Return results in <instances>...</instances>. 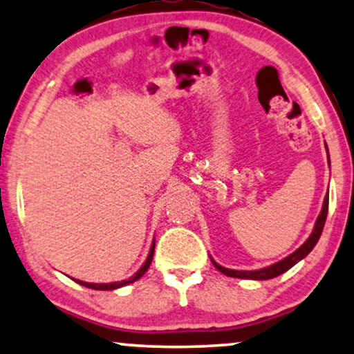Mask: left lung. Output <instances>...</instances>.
Instances as JSON below:
<instances>
[{
  "label": "left lung",
  "mask_w": 354,
  "mask_h": 354,
  "mask_svg": "<svg viewBox=\"0 0 354 354\" xmlns=\"http://www.w3.org/2000/svg\"><path fill=\"white\" fill-rule=\"evenodd\" d=\"M328 163H330V162H328ZM327 212H328V194L325 196L322 210H320V215L317 216V221H315L313 233H310V236L306 239V243L299 249H296L293 254H290L288 257H285L283 261L273 263V266H270V267L261 268V270H232V268H226V267L218 266V263H216L214 259H212V263H214V266L218 268L221 273H225V275H228V277H236V279H249V280H270V279H275V277L281 275V273L288 270V268L293 267L295 263H298L301 259H304L310 251H313L315 243L319 241L320 234H322L325 220H327Z\"/></svg>",
  "instance_id": "1"
}]
</instances>
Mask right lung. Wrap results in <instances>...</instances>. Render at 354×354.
<instances>
[{
	"mask_svg": "<svg viewBox=\"0 0 354 354\" xmlns=\"http://www.w3.org/2000/svg\"><path fill=\"white\" fill-rule=\"evenodd\" d=\"M153 251H155V241L152 243V248H150V252H149V256H147V261L144 262V266L139 268L138 272H136V275L134 277H131V279H128V280H122V281H115V283H86V281H81V280H75L77 281L79 285H82V286H87V288H92V290H116V288H121V286H124V285H129V283H133V281H136V280H139L140 277L144 275L145 272H147V268L150 267V263H152V259H153Z\"/></svg>",
	"mask_w": 354,
	"mask_h": 354,
	"instance_id": "add662e5",
	"label": "right lung"
}]
</instances>
